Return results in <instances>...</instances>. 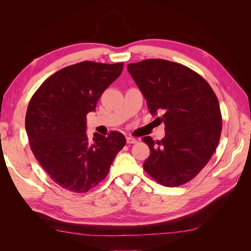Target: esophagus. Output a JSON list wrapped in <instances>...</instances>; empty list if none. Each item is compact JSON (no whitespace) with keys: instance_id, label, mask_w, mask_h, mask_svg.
I'll use <instances>...</instances> for the list:
<instances>
[{"instance_id":"34e87169","label":"esophagus","mask_w":251,"mask_h":251,"mask_svg":"<svg viewBox=\"0 0 251 251\" xmlns=\"http://www.w3.org/2000/svg\"><path fill=\"white\" fill-rule=\"evenodd\" d=\"M126 142L128 143V144H134V143H137V140H136L135 138H133V137H131V136H127L126 137Z\"/></svg>"}]
</instances>
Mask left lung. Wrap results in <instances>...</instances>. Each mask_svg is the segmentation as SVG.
<instances>
[{"label": "left lung", "mask_w": 251, "mask_h": 251, "mask_svg": "<svg viewBox=\"0 0 251 251\" xmlns=\"http://www.w3.org/2000/svg\"><path fill=\"white\" fill-rule=\"evenodd\" d=\"M127 71L147 100L151 115L163 123L165 136L155 142L143 137L151 151L143 163L150 176L164 186L194 179L218 147L222 116L208 82L189 68L165 59L128 64Z\"/></svg>", "instance_id": "1"}]
</instances>
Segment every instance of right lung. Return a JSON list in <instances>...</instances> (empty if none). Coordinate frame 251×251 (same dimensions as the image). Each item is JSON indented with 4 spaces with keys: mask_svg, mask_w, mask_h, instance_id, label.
I'll use <instances>...</instances> for the list:
<instances>
[{
    "mask_svg": "<svg viewBox=\"0 0 251 251\" xmlns=\"http://www.w3.org/2000/svg\"><path fill=\"white\" fill-rule=\"evenodd\" d=\"M124 63L81 62L45 80L30 100L25 126L36 160L65 189L87 193L109 174L126 137L111 132L88 138L87 114L123 72Z\"/></svg>",
    "mask_w": 251,
    "mask_h": 251,
    "instance_id": "obj_1",
    "label": "right lung"
}]
</instances>
